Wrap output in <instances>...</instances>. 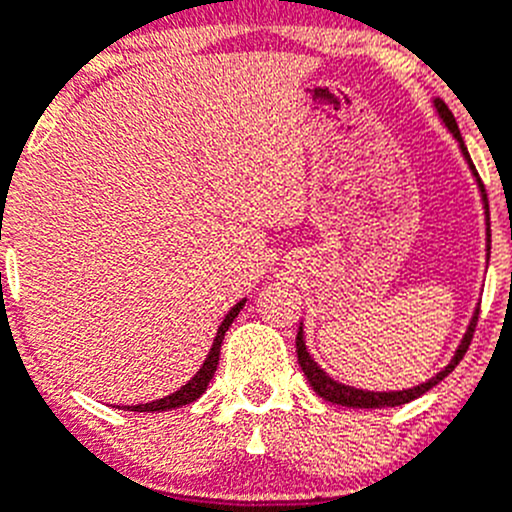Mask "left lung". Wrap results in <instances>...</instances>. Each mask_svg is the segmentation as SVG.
<instances>
[{"instance_id":"8db88e82","label":"left lung","mask_w":512,"mask_h":512,"mask_svg":"<svg viewBox=\"0 0 512 512\" xmlns=\"http://www.w3.org/2000/svg\"><path fill=\"white\" fill-rule=\"evenodd\" d=\"M435 109H438L440 119L445 122V127H448L450 132H453V137L458 140L460 150H463V157L468 160L470 170H473L475 180H478L480 185V192H483V202H485V225H488V257H490V212H488V197H485V187L483 182H480L478 172H475V165L470 162V155H468V147H465L463 137H460V130H458V122H455L453 112L448 109V104L443 102V99H435ZM478 315H480V307L478 312L473 315V320H470L468 325V332L463 335V340H460L458 350H455L453 360H450V365L445 367V370H440L438 375L430 377L428 382H423V385H415V388L410 390H393V393H370V390H357L352 388V385H342V382L332 380L330 375H327L325 370H322L320 365H317L315 360L310 357V352H307L305 347V337H302V325L300 330H297V337H295V347H297V362H300L302 372H305L307 382L312 385V390H315L320 398H325L327 403H335V405H345V408H398V405H405L410 403V400L420 398V395L428 393L430 388H435L443 377H448L450 372L455 370V365H458L460 360H463V355L468 352L470 347V340H473V332H475V322H478Z\"/></svg>"}]
</instances>
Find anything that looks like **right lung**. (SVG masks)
Returning a JSON list of instances; mask_svg holds the SVG:
<instances>
[{"label":"right lung","mask_w":512,"mask_h":512,"mask_svg":"<svg viewBox=\"0 0 512 512\" xmlns=\"http://www.w3.org/2000/svg\"><path fill=\"white\" fill-rule=\"evenodd\" d=\"M245 302L247 300H240L230 312H227L225 320H222V325L217 327V335H215V342H212V347H210V355L205 357V362H202V367L197 370V375L192 377L187 385H182L177 393L167 395V398H160V400H155V403H147V405H132V408H127V410H135V413H160V410H172V408H182V405L195 403V400L207 390L212 375H215L217 362H220V347H222V340H225V332L230 330L232 320L240 315V310Z\"/></svg>","instance_id":"right-lung-1"}]
</instances>
